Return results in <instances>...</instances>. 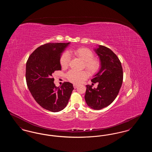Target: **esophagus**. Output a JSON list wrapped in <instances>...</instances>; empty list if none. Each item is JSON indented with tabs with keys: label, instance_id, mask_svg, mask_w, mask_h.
Here are the masks:
<instances>
[{
	"label": "esophagus",
	"instance_id": "1",
	"mask_svg": "<svg viewBox=\"0 0 152 152\" xmlns=\"http://www.w3.org/2000/svg\"><path fill=\"white\" fill-rule=\"evenodd\" d=\"M73 87H74L75 89H76V88L78 87V86H77V85H76V84H73Z\"/></svg>",
	"mask_w": 152,
	"mask_h": 152
}]
</instances>
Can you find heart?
Returning <instances> with one entry per match:
<instances>
[{"label":"heart","mask_w":152,"mask_h":152,"mask_svg":"<svg viewBox=\"0 0 152 152\" xmlns=\"http://www.w3.org/2000/svg\"><path fill=\"white\" fill-rule=\"evenodd\" d=\"M69 54H74L84 62V66L91 74L97 72L100 68V61L94 58V54L92 51L86 48H80L73 51H69ZM68 53H64L60 57V63L62 68H65L70 61V57ZM88 77L87 71H83L77 72L74 70H70L66 73V77L68 80L73 83L78 84L86 79Z\"/></svg>","instance_id":"obj_1"}]
</instances>
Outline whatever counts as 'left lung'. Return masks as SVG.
<instances>
[{
	"mask_svg": "<svg viewBox=\"0 0 152 152\" xmlns=\"http://www.w3.org/2000/svg\"><path fill=\"white\" fill-rule=\"evenodd\" d=\"M94 51L99 57L101 67L91 81L99 84L94 89L86 86L85 100L91 108L100 110L110 105L118 94L123 83V68L119 58L108 48L99 45Z\"/></svg>",
	"mask_w": 152,
	"mask_h": 152,
	"instance_id": "1",
	"label": "left lung"
}]
</instances>
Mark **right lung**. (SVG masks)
<instances>
[{
	"mask_svg": "<svg viewBox=\"0 0 152 152\" xmlns=\"http://www.w3.org/2000/svg\"><path fill=\"white\" fill-rule=\"evenodd\" d=\"M69 43L42 45L31 54L26 63V78L29 92L42 108L53 112L65 108L74 89L69 82L56 87L52 77L55 71L61 69L60 57Z\"/></svg>",
	"mask_w": 152,
	"mask_h": 152,
	"instance_id": "add662e5",
	"label": "right lung"
}]
</instances>
